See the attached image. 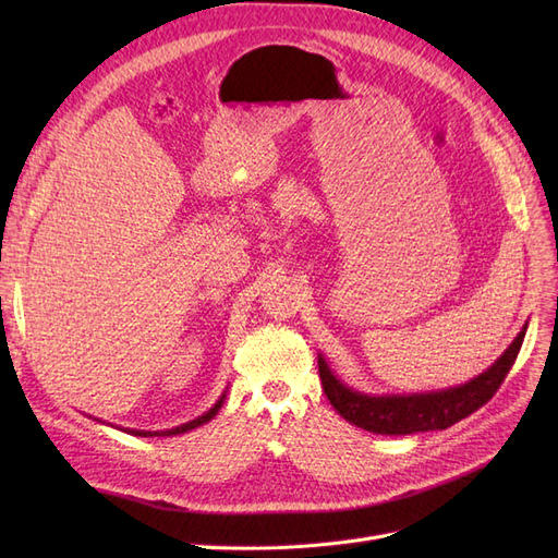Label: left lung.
<instances>
[{
	"label": "left lung",
	"mask_w": 558,
	"mask_h": 558,
	"mask_svg": "<svg viewBox=\"0 0 558 558\" xmlns=\"http://www.w3.org/2000/svg\"><path fill=\"white\" fill-rule=\"evenodd\" d=\"M523 335H526V328L517 335V340L508 347V351H505L484 375L463 386L449 388V391L373 398L351 391L342 381H337L324 359H318V377L332 408L353 426L379 435L445 430L451 424H456V421H461L468 414L480 410L484 402L496 396L500 384L508 377L517 361Z\"/></svg>",
	"instance_id": "1"
}]
</instances>
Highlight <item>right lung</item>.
I'll return each mask as SVG.
<instances>
[{
  "mask_svg": "<svg viewBox=\"0 0 558 558\" xmlns=\"http://www.w3.org/2000/svg\"><path fill=\"white\" fill-rule=\"evenodd\" d=\"M223 398H226V396H223ZM223 398L218 400V402L214 404V408H211L207 414H202V416H197V418L189 421V424H183V426H179V428H172V430H160V433H150V430H128V433H132V435H142V437H148V435H179V433H185V430H193V428H197V426H202V424H207L209 418H214V416H216V412L221 410Z\"/></svg>",
  "mask_w": 558,
  "mask_h": 558,
  "instance_id": "1",
  "label": "right lung"
}]
</instances>
